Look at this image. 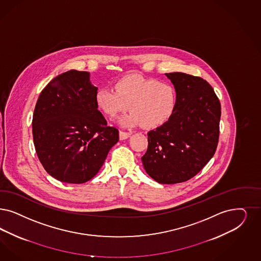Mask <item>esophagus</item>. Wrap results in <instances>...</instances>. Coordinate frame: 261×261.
<instances>
[{
  "instance_id": "34e87169",
  "label": "esophagus",
  "mask_w": 261,
  "mask_h": 261,
  "mask_svg": "<svg viewBox=\"0 0 261 261\" xmlns=\"http://www.w3.org/2000/svg\"><path fill=\"white\" fill-rule=\"evenodd\" d=\"M130 133H127V132H124V130H121L120 132V139L121 140H124V139H126V138H128L129 136H130Z\"/></svg>"
}]
</instances>
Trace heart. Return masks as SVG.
<instances>
[{"instance_id": "heart-1", "label": "heart", "mask_w": 261, "mask_h": 261, "mask_svg": "<svg viewBox=\"0 0 261 261\" xmlns=\"http://www.w3.org/2000/svg\"><path fill=\"white\" fill-rule=\"evenodd\" d=\"M114 88L98 89L95 101L97 108L110 118L130 108L132 112L120 120L123 126L142 125L145 128H155L173 115L177 93L169 83L128 74L119 78Z\"/></svg>"}]
</instances>
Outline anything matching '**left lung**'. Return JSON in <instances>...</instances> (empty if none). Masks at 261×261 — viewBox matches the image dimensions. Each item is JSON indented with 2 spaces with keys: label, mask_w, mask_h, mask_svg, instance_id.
<instances>
[{
  "label": "left lung",
  "mask_w": 261,
  "mask_h": 261,
  "mask_svg": "<svg viewBox=\"0 0 261 261\" xmlns=\"http://www.w3.org/2000/svg\"><path fill=\"white\" fill-rule=\"evenodd\" d=\"M165 75L173 83L177 105L163 126L148 133L145 171L160 184L186 182L212 159L220 136L221 102L203 78L183 72Z\"/></svg>",
  "instance_id": "8db88e82"
}]
</instances>
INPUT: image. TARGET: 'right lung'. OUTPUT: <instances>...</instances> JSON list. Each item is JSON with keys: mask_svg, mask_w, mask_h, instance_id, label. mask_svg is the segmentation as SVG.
I'll return each mask as SVG.
<instances>
[{"mask_svg": "<svg viewBox=\"0 0 261 261\" xmlns=\"http://www.w3.org/2000/svg\"><path fill=\"white\" fill-rule=\"evenodd\" d=\"M97 88L89 72L68 70L41 91L33 115V138L39 162L61 182L82 184L98 172L119 130L97 109Z\"/></svg>", "mask_w": 261, "mask_h": 261, "instance_id": "obj_1", "label": "right lung"}]
</instances>
